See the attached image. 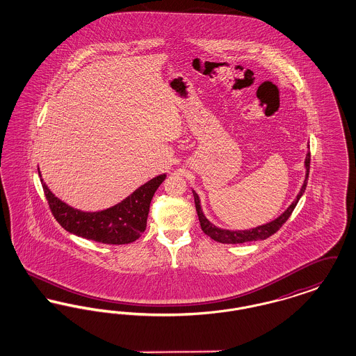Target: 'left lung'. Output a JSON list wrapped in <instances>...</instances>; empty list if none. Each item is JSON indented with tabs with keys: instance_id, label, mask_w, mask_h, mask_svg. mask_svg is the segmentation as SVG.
I'll return each mask as SVG.
<instances>
[{
	"instance_id": "obj_1",
	"label": "left lung",
	"mask_w": 356,
	"mask_h": 356,
	"mask_svg": "<svg viewBox=\"0 0 356 356\" xmlns=\"http://www.w3.org/2000/svg\"><path fill=\"white\" fill-rule=\"evenodd\" d=\"M309 163H311V153H307L305 157V184L302 186L299 195L296 196L295 202L291 204L287 208V211L284 213H282L277 219L264 224V225H259L252 229H245V231H228V229H221L215 227L211 221L204 216L202 207H200V200L197 193L193 191V197H195V205H196V211H197V216H199V221L202 225L204 234L207 236L213 238L218 243H222V244H240V243H247V241H256V240H264L267 237L272 236L273 234H276L283 224L288 220V218L291 216V213L293 212L295 207L298 202L300 200L302 195L305 193V186H307V180H308V175H309Z\"/></svg>"
}]
</instances>
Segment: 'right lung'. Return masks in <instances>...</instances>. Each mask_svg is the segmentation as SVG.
Here are the masks:
<instances>
[{"instance_id":"add662e5","label":"right lung","mask_w":356,"mask_h":356,"mask_svg":"<svg viewBox=\"0 0 356 356\" xmlns=\"http://www.w3.org/2000/svg\"><path fill=\"white\" fill-rule=\"evenodd\" d=\"M41 177V175H40ZM160 175L108 209L83 212L57 199L41 179L45 197L54 219L70 234L104 244H129L145 231L149 205L156 189L164 181Z\"/></svg>"}]
</instances>
